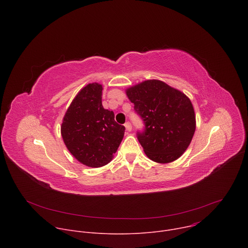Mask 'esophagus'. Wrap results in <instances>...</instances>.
Returning <instances> with one entry per match:
<instances>
[{"label": "esophagus", "mask_w": 248, "mask_h": 248, "mask_svg": "<svg viewBox=\"0 0 248 248\" xmlns=\"http://www.w3.org/2000/svg\"><path fill=\"white\" fill-rule=\"evenodd\" d=\"M124 126H125V129H126L127 131H130V130L132 129V125H131V124L128 123V122L124 124Z\"/></svg>", "instance_id": "34e87169"}]
</instances>
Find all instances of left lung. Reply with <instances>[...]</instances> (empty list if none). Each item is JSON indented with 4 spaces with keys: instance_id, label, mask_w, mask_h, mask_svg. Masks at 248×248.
Returning <instances> with one entry per match:
<instances>
[{
    "instance_id": "8db88e82",
    "label": "left lung",
    "mask_w": 248,
    "mask_h": 248,
    "mask_svg": "<svg viewBox=\"0 0 248 248\" xmlns=\"http://www.w3.org/2000/svg\"><path fill=\"white\" fill-rule=\"evenodd\" d=\"M134 112L144 127L137 139L149 159L170 163L187 149L195 131V115L190 100L160 80H147L126 90Z\"/></svg>"
}]
</instances>
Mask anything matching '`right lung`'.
I'll list each match as a JSON object with an SVG mask.
<instances>
[{
	"label": "right lung",
	"instance_id": "add662e5",
	"mask_svg": "<svg viewBox=\"0 0 248 248\" xmlns=\"http://www.w3.org/2000/svg\"><path fill=\"white\" fill-rule=\"evenodd\" d=\"M102 89L98 83L82 88L68 107L61 127L68 151L91 168L111 162L125 130L115 121L113 111L103 108Z\"/></svg>",
	"mask_w": 248,
	"mask_h": 248
}]
</instances>
